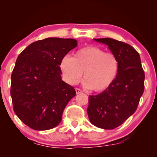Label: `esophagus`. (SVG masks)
Segmentation results:
<instances>
[{"mask_svg": "<svg viewBox=\"0 0 157 157\" xmlns=\"http://www.w3.org/2000/svg\"><path fill=\"white\" fill-rule=\"evenodd\" d=\"M75 91H76V93L77 94H80V93L82 92V90L80 89H78V88H76V89H75Z\"/></svg>", "mask_w": 157, "mask_h": 157, "instance_id": "1", "label": "esophagus"}]
</instances>
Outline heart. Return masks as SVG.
<instances>
[{"instance_id":"heart-1","label":"heart","mask_w":157,"mask_h":157,"mask_svg":"<svg viewBox=\"0 0 157 157\" xmlns=\"http://www.w3.org/2000/svg\"><path fill=\"white\" fill-rule=\"evenodd\" d=\"M60 67L65 81L70 85L80 82L83 72V85L96 92L107 89L113 83L118 72V60L111 52H105L97 46H89L65 56Z\"/></svg>"}]
</instances>
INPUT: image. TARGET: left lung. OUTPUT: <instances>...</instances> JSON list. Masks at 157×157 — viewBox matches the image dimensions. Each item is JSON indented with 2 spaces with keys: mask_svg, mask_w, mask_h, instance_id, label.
<instances>
[{
  "mask_svg": "<svg viewBox=\"0 0 157 157\" xmlns=\"http://www.w3.org/2000/svg\"><path fill=\"white\" fill-rule=\"evenodd\" d=\"M106 44L118 60L113 83L97 95H90L87 113L94 125L113 129L136 111L144 91L145 73L140 55L131 45L112 38L94 39Z\"/></svg>",
  "mask_w": 157,
  "mask_h": 157,
  "instance_id": "obj_1",
  "label": "left lung"
}]
</instances>
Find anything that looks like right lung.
Here are the masks:
<instances>
[{"mask_svg":"<svg viewBox=\"0 0 157 157\" xmlns=\"http://www.w3.org/2000/svg\"><path fill=\"white\" fill-rule=\"evenodd\" d=\"M77 46L75 39L48 37L32 43L20 54L12 71L11 97L20 120L34 130L55 128L76 95L62 80L60 61Z\"/></svg>","mask_w":157,"mask_h":157,"instance_id":"1","label":"right lung"}]
</instances>
